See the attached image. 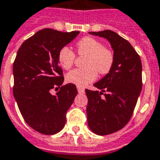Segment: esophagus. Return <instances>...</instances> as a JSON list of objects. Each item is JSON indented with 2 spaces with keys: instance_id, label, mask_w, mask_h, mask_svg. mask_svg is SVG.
<instances>
[{
  "instance_id": "obj_1",
  "label": "esophagus",
  "mask_w": 160,
  "mask_h": 160,
  "mask_svg": "<svg viewBox=\"0 0 160 160\" xmlns=\"http://www.w3.org/2000/svg\"><path fill=\"white\" fill-rule=\"evenodd\" d=\"M77 88H78V93H83V92H84V88H83L82 86L78 85V86H77Z\"/></svg>"
}]
</instances>
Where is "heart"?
<instances>
[{
  "label": "heart",
  "instance_id": "heart-1",
  "mask_svg": "<svg viewBox=\"0 0 160 160\" xmlns=\"http://www.w3.org/2000/svg\"><path fill=\"white\" fill-rule=\"evenodd\" d=\"M78 55L85 56L84 68L72 69L67 74V81L77 85H85L94 81L98 76L109 73L114 63V54L112 49L103 47L100 41L91 36H85L77 43ZM76 54L69 48L62 47L58 52V61L61 66L69 69L73 66Z\"/></svg>",
  "mask_w": 160,
  "mask_h": 160
}]
</instances>
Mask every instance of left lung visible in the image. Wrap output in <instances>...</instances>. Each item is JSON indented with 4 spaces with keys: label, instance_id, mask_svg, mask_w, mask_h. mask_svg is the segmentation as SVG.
<instances>
[{
    "label": "left lung",
    "instance_id": "8db88e82",
    "mask_svg": "<svg viewBox=\"0 0 160 160\" xmlns=\"http://www.w3.org/2000/svg\"><path fill=\"white\" fill-rule=\"evenodd\" d=\"M90 34L106 38L114 50L112 69L94 83L99 91L85 90L88 125L103 136L121 130L131 119L142 90V63L131 43L114 31Z\"/></svg>",
    "mask_w": 160,
    "mask_h": 160
}]
</instances>
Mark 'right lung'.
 Returning <instances> with one entry per match:
<instances>
[{"label":"right lung","instance_id":"add662e5","mask_svg":"<svg viewBox=\"0 0 160 160\" xmlns=\"http://www.w3.org/2000/svg\"><path fill=\"white\" fill-rule=\"evenodd\" d=\"M79 34L44 28L23 42L14 65L13 94L22 118L42 134L59 132L66 123V113L78 94L73 83L64 81L58 52ZM60 89L52 95V88Z\"/></svg>","mask_w":160,"mask_h":160}]
</instances>
